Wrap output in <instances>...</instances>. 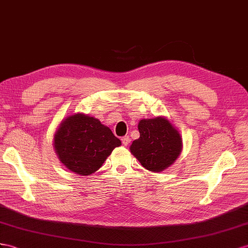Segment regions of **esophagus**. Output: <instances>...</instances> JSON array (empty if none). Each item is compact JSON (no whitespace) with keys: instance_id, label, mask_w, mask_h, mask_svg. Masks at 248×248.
Wrapping results in <instances>:
<instances>
[{"instance_id":"obj_1","label":"esophagus","mask_w":248,"mask_h":248,"mask_svg":"<svg viewBox=\"0 0 248 248\" xmlns=\"http://www.w3.org/2000/svg\"><path fill=\"white\" fill-rule=\"evenodd\" d=\"M122 142H123L124 145H125V147H126V145L130 143V137L129 136H124L122 138Z\"/></svg>"}]
</instances>
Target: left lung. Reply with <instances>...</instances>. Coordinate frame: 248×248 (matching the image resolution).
Masks as SVG:
<instances>
[{
	"instance_id": "obj_1",
	"label": "left lung",
	"mask_w": 248,
	"mask_h": 248,
	"mask_svg": "<svg viewBox=\"0 0 248 248\" xmlns=\"http://www.w3.org/2000/svg\"><path fill=\"white\" fill-rule=\"evenodd\" d=\"M138 139L130 151L141 166L151 172H162L175 162L182 150V140L166 117L141 119L138 124Z\"/></svg>"
}]
</instances>
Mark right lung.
Instances as JSON below:
<instances>
[{
    "instance_id": "add662e5",
    "label": "right lung",
    "mask_w": 248,
    "mask_h": 248,
    "mask_svg": "<svg viewBox=\"0 0 248 248\" xmlns=\"http://www.w3.org/2000/svg\"><path fill=\"white\" fill-rule=\"evenodd\" d=\"M122 141L98 119L76 113L61 123L54 149L62 163L78 175L89 176L103 166Z\"/></svg>"
}]
</instances>
